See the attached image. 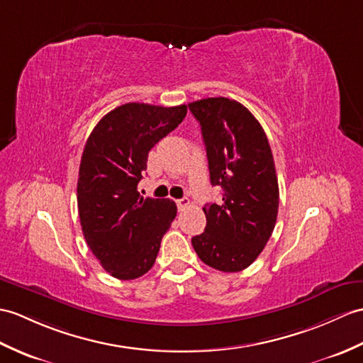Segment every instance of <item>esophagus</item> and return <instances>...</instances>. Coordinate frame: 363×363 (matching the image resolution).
Segmentation results:
<instances>
[{
	"instance_id": "1",
	"label": "esophagus",
	"mask_w": 363,
	"mask_h": 363,
	"mask_svg": "<svg viewBox=\"0 0 363 363\" xmlns=\"http://www.w3.org/2000/svg\"><path fill=\"white\" fill-rule=\"evenodd\" d=\"M176 204H178V208L179 210H185L189 206H190V199L189 198H182V199H178L176 201Z\"/></svg>"
}]
</instances>
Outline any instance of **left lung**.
I'll return each mask as SVG.
<instances>
[{
  "label": "left lung",
  "mask_w": 363,
  "mask_h": 363,
  "mask_svg": "<svg viewBox=\"0 0 363 363\" xmlns=\"http://www.w3.org/2000/svg\"><path fill=\"white\" fill-rule=\"evenodd\" d=\"M201 125L210 182L223 189L220 204H207L204 233L193 249L210 267L240 272L271 238L278 213V179L263 126L246 106L225 97L189 104Z\"/></svg>",
  "instance_id": "8db88e82"
}]
</instances>
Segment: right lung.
Segmentation results:
<instances>
[{
    "label": "right lung",
    "instance_id": "add662e5",
    "mask_svg": "<svg viewBox=\"0 0 363 363\" xmlns=\"http://www.w3.org/2000/svg\"><path fill=\"white\" fill-rule=\"evenodd\" d=\"M187 114V105L125 104L104 116L82 155L77 204L91 252L106 272L134 280L153 267L176 216L170 199L143 198L138 184L148 153Z\"/></svg>",
    "mask_w": 363,
    "mask_h": 363
}]
</instances>
